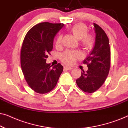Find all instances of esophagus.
Masks as SVG:
<instances>
[{"label":"esophagus","instance_id":"esophagus-1","mask_svg":"<svg viewBox=\"0 0 128 128\" xmlns=\"http://www.w3.org/2000/svg\"><path fill=\"white\" fill-rule=\"evenodd\" d=\"M72 67H70V66H64V69H67V70H71L72 69Z\"/></svg>","mask_w":128,"mask_h":128}]
</instances>
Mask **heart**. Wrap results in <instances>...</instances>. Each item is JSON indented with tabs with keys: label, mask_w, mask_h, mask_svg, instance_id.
Returning <instances> with one entry per match:
<instances>
[{
	"label": "heart",
	"mask_w": 128,
	"mask_h": 128,
	"mask_svg": "<svg viewBox=\"0 0 128 128\" xmlns=\"http://www.w3.org/2000/svg\"><path fill=\"white\" fill-rule=\"evenodd\" d=\"M73 34L80 40V43L85 49H92L95 44V38L93 35L87 34V26L82 23L74 24L70 29ZM62 35L59 34L56 40L55 45L57 47L60 46L62 42ZM82 57V54L78 50H68L61 55L60 59L64 64H73L78 59Z\"/></svg>",
	"instance_id": "b5f03b06"
}]
</instances>
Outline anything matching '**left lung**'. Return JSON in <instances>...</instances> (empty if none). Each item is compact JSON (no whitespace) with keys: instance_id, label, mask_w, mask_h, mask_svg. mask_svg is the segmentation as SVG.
Here are the masks:
<instances>
[{"instance_id":"8db88e82","label":"left lung","mask_w":128,"mask_h":128,"mask_svg":"<svg viewBox=\"0 0 128 128\" xmlns=\"http://www.w3.org/2000/svg\"><path fill=\"white\" fill-rule=\"evenodd\" d=\"M96 32L95 45L83 64L88 70L82 72L76 80L77 85L82 91L92 93L100 88L109 73L111 64V50L109 40L106 33L97 24L94 23Z\"/></svg>"}]
</instances>
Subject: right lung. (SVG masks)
I'll return each instance as SVG.
<instances>
[{
  "label": "right lung",
  "instance_id": "1",
  "mask_svg": "<svg viewBox=\"0 0 128 128\" xmlns=\"http://www.w3.org/2000/svg\"><path fill=\"white\" fill-rule=\"evenodd\" d=\"M63 23L41 22L28 31L22 42L20 63L24 78L35 92L45 94L55 88L64 68L60 64H46L48 55L53 49L55 35Z\"/></svg>",
  "mask_w": 128,
  "mask_h": 128
}]
</instances>
